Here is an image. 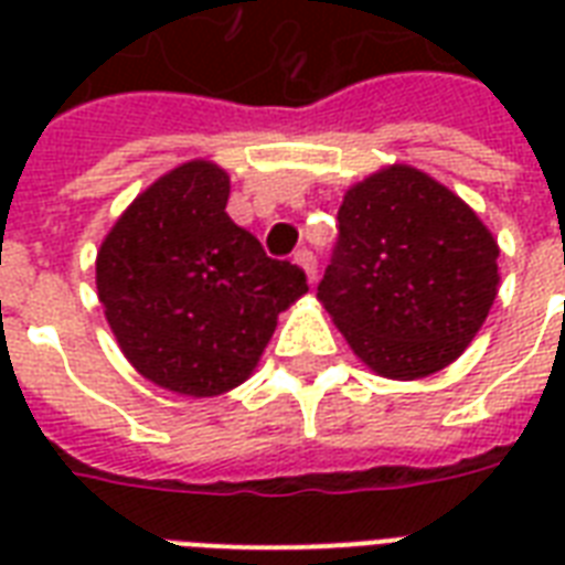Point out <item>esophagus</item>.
I'll return each mask as SVG.
<instances>
[{
    "mask_svg": "<svg viewBox=\"0 0 565 565\" xmlns=\"http://www.w3.org/2000/svg\"><path fill=\"white\" fill-rule=\"evenodd\" d=\"M296 264L301 266V269H305V275H308V281L313 284L317 281V255H313V252H310L308 246H301V248H296Z\"/></svg>",
    "mask_w": 565,
    "mask_h": 565,
    "instance_id": "esophagus-1",
    "label": "esophagus"
}]
</instances>
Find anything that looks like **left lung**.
I'll return each mask as SVG.
<instances>
[{
	"mask_svg": "<svg viewBox=\"0 0 565 565\" xmlns=\"http://www.w3.org/2000/svg\"><path fill=\"white\" fill-rule=\"evenodd\" d=\"M337 228L317 296L354 354L398 381L457 361L499 292V246L472 207L390 167L345 193Z\"/></svg>",
	"mask_w": 565,
	"mask_h": 565,
	"instance_id": "8db88e82",
	"label": "left lung"
}]
</instances>
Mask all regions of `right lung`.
Masks as SVG:
<instances>
[{
  "mask_svg": "<svg viewBox=\"0 0 565 565\" xmlns=\"http://www.w3.org/2000/svg\"><path fill=\"white\" fill-rule=\"evenodd\" d=\"M228 175L190 161L140 193L96 257L110 331L137 372L172 393L243 384L308 275L225 213Z\"/></svg>",
  "mask_w": 565,
  "mask_h": 565,
  "instance_id": "add662e5",
  "label": "right lung"
}]
</instances>
